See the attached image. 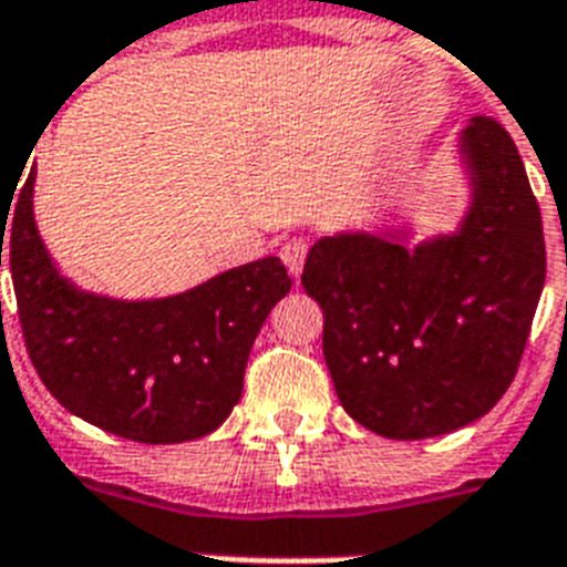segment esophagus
<instances>
[{
    "instance_id": "obj_1",
    "label": "esophagus",
    "mask_w": 567,
    "mask_h": 567,
    "mask_svg": "<svg viewBox=\"0 0 567 567\" xmlns=\"http://www.w3.org/2000/svg\"><path fill=\"white\" fill-rule=\"evenodd\" d=\"M306 256H309V240H306V238L285 240L282 249H279V258H282L285 267H288V274H291L293 279H297V276L302 274Z\"/></svg>"
}]
</instances>
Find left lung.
Returning a JSON list of instances; mask_svg holds the SVG:
<instances>
[{
  "label": "left lung",
  "instance_id": "obj_1",
  "mask_svg": "<svg viewBox=\"0 0 567 567\" xmlns=\"http://www.w3.org/2000/svg\"><path fill=\"white\" fill-rule=\"evenodd\" d=\"M474 208L453 238L400 247L338 235L311 247L302 288L323 309L338 400L396 441L444 435L492 412L518 373L545 288V231L509 132H462Z\"/></svg>",
  "mask_w": 567,
  "mask_h": 567
}]
</instances>
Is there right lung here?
I'll use <instances>...</instances> for the list:
<instances>
[{"mask_svg": "<svg viewBox=\"0 0 567 567\" xmlns=\"http://www.w3.org/2000/svg\"><path fill=\"white\" fill-rule=\"evenodd\" d=\"M31 188L34 171L13 194V214L0 205V267L8 252L22 341L49 394L82 421L141 444L217 430L240 400L258 329L291 291L282 261L258 258L167 300L93 297L75 291L47 256Z\"/></svg>", "mask_w": 567, "mask_h": 567, "instance_id": "add662e5", "label": "right lung"}]
</instances>
